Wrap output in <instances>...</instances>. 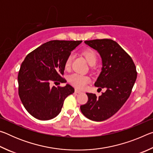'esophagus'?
Segmentation results:
<instances>
[{"label":"esophagus","mask_w":153,"mask_h":153,"mask_svg":"<svg viewBox=\"0 0 153 153\" xmlns=\"http://www.w3.org/2000/svg\"><path fill=\"white\" fill-rule=\"evenodd\" d=\"M75 92L77 93V94H79V93H82V92L81 91V90H79L78 89H75Z\"/></svg>","instance_id":"esophagus-1"}]
</instances>
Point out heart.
Masks as SVG:
<instances>
[{
  "mask_svg": "<svg viewBox=\"0 0 153 153\" xmlns=\"http://www.w3.org/2000/svg\"><path fill=\"white\" fill-rule=\"evenodd\" d=\"M82 55L84 56L86 60L90 65H95L97 60V54L95 52L90 48L84 49L82 51ZM72 61V55H69L65 60V67L68 69L70 68ZM68 81L74 86L83 88L86 86V84L90 82V77L87 76L79 74H72L68 77Z\"/></svg>",
  "mask_w": 153,
  "mask_h": 153,
  "instance_id": "obj_1",
  "label": "heart"
}]
</instances>
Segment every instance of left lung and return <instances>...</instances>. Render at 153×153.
<instances>
[{
  "mask_svg": "<svg viewBox=\"0 0 153 153\" xmlns=\"http://www.w3.org/2000/svg\"><path fill=\"white\" fill-rule=\"evenodd\" d=\"M94 48L102 59L101 71L94 86L106 88L97 97L87 92L88 100L80 106L85 117L95 121H102L112 117L120 109L131 94L137 77L132 59L119 44L111 39L84 41Z\"/></svg>",
  "mask_w": 153,
  "mask_h": 153,
  "instance_id": "left-lung-1",
  "label": "left lung"
}]
</instances>
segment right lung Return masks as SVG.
Masks as SVG:
<instances>
[{
  "mask_svg": "<svg viewBox=\"0 0 153 153\" xmlns=\"http://www.w3.org/2000/svg\"><path fill=\"white\" fill-rule=\"evenodd\" d=\"M82 41L51 40L26 56L18 74L19 96L25 109L39 120H49L60 113L63 102L74 88L51 86L52 82H65L61 76L71 52Z\"/></svg>",
  "mask_w": 153,
  "mask_h": 153,
  "instance_id": "add662e5",
  "label": "right lung"
}]
</instances>
